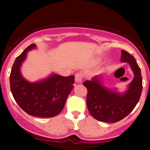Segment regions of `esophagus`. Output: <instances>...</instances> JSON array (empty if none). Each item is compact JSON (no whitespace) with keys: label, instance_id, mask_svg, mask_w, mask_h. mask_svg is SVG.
<instances>
[{"label":"esophagus","instance_id":"obj_1","mask_svg":"<svg viewBox=\"0 0 150 150\" xmlns=\"http://www.w3.org/2000/svg\"><path fill=\"white\" fill-rule=\"evenodd\" d=\"M75 82L78 83H81L83 81V75L81 73H77L75 74Z\"/></svg>","mask_w":150,"mask_h":150}]
</instances>
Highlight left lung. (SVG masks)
I'll return each instance as SVG.
<instances>
[{
  "mask_svg": "<svg viewBox=\"0 0 150 150\" xmlns=\"http://www.w3.org/2000/svg\"><path fill=\"white\" fill-rule=\"evenodd\" d=\"M120 61L131 67L134 78L124 93L103 86L102 75H96L83 85L88 89L86 103L90 114L96 120L106 122H115L131 112L140 99L142 91L141 69L135 58L122 50Z\"/></svg>",
  "mask_w": 150,
  "mask_h": 150,
  "instance_id": "obj_1",
  "label": "left lung"
}]
</instances>
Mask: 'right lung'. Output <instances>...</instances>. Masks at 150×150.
I'll return each mask as SVG.
<instances>
[{"label":"right lung","instance_id":"add662e5","mask_svg":"<svg viewBox=\"0 0 150 150\" xmlns=\"http://www.w3.org/2000/svg\"><path fill=\"white\" fill-rule=\"evenodd\" d=\"M35 48V45L31 44L15 60L10 75L11 91L18 105L28 115L52 117L64 108L68 95L73 88L75 77L52 73L37 82L25 79L21 73V67L28 51Z\"/></svg>","mask_w":150,"mask_h":150}]
</instances>
